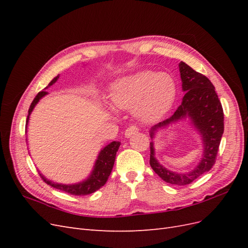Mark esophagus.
<instances>
[{
  "mask_svg": "<svg viewBox=\"0 0 248 248\" xmlns=\"http://www.w3.org/2000/svg\"><path fill=\"white\" fill-rule=\"evenodd\" d=\"M140 131V127L136 126V125H132L130 127H128V128L126 129L125 131V137L126 138H130L131 136H134V134L138 133Z\"/></svg>",
  "mask_w": 248,
  "mask_h": 248,
  "instance_id": "esophagus-1",
  "label": "esophagus"
}]
</instances>
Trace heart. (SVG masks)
<instances>
[{
    "label": "heart",
    "instance_id": "heart-1",
    "mask_svg": "<svg viewBox=\"0 0 248 248\" xmlns=\"http://www.w3.org/2000/svg\"><path fill=\"white\" fill-rule=\"evenodd\" d=\"M176 92V82L170 74L145 70L117 80L111 88L110 98L116 108L136 107L140 120L152 122L170 109Z\"/></svg>",
    "mask_w": 248,
    "mask_h": 248
}]
</instances>
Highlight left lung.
<instances>
[{"mask_svg": "<svg viewBox=\"0 0 248 248\" xmlns=\"http://www.w3.org/2000/svg\"><path fill=\"white\" fill-rule=\"evenodd\" d=\"M179 69L182 79V89L185 92L182 104L171 117L153 127L151 129V138L154 136V131L159 127L167 126L171 122L188 116L202 134L205 147L204 156L193 170L180 175L170 171L157 162L154 157L153 142H150V166L167 183L186 185L193 182L214 166L224 124L222 106L212 82L204 74L193 70L184 62L179 63Z\"/></svg>", "mask_w": 248, "mask_h": 248, "instance_id": "left-lung-1", "label": "left lung"}]
</instances>
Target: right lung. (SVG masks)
Returning a JSON list of instances; mask_svg holds the SVG:
<instances>
[{"label":"right lung","mask_w":248,"mask_h":248,"mask_svg":"<svg viewBox=\"0 0 248 248\" xmlns=\"http://www.w3.org/2000/svg\"><path fill=\"white\" fill-rule=\"evenodd\" d=\"M58 78L59 77H56L54 79H52L48 84V86H51L54 82H56ZM46 94H47L46 91H40L38 94L36 95V97L32 101L31 106H30V108H29V114H28V118H27V122H26L27 124L29 121V117H30V115H31V112H32L34 107L36 106V103L38 102L42 98V97ZM120 145H121V142L120 141H112L106 148H103V150H101V152L99 153L98 159H97V161H96L95 168H94V170L92 172L91 177H90L88 180H86V181L81 182L79 184H74V185L57 184V183L48 181V180H46L41 174H39V176L46 184L50 185L51 187H54V188H56V189L72 194V196H87V194L93 193L96 190H98L100 187H102L104 184L107 183L108 179L111 172L112 167H114L116 154H117V151H118Z\"/></svg>","instance_id":"1"}]
</instances>
